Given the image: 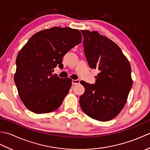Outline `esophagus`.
<instances>
[{
    "label": "esophagus",
    "mask_w": 150,
    "mask_h": 150,
    "mask_svg": "<svg viewBox=\"0 0 150 150\" xmlns=\"http://www.w3.org/2000/svg\"><path fill=\"white\" fill-rule=\"evenodd\" d=\"M80 83V81L79 80H72V84L73 85H76Z\"/></svg>",
    "instance_id": "esophagus-1"
}]
</instances>
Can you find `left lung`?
<instances>
[{
    "label": "left lung",
    "mask_w": 150,
    "mask_h": 150,
    "mask_svg": "<svg viewBox=\"0 0 150 150\" xmlns=\"http://www.w3.org/2000/svg\"><path fill=\"white\" fill-rule=\"evenodd\" d=\"M88 64L99 73L95 84L81 81L85 91L79 98L82 111L99 121L114 119L126 103L133 81L131 66L120 47L97 31L81 30Z\"/></svg>",
    "instance_id": "obj_1"
}]
</instances>
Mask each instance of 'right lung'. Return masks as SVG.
Instances as JSON below:
<instances>
[{"mask_svg":"<svg viewBox=\"0 0 150 150\" xmlns=\"http://www.w3.org/2000/svg\"><path fill=\"white\" fill-rule=\"evenodd\" d=\"M82 42L78 30L53 27L39 31L18 52L14 81L22 103L35 113L58 109L71 88V79L53 75L65 54Z\"/></svg>","mask_w":150,"mask_h":150,"instance_id":"right-lung-1","label":"right lung"}]
</instances>
